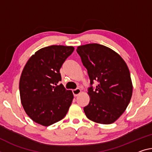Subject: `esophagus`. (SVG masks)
Segmentation results:
<instances>
[{"label": "esophagus", "instance_id": "obj_1", "mask_svg": "<svg viewBox=\"0 0 152 152\" xmlns=\"http://www.w3.org/2000/svg\"><path fill=\"white\" fill-rule=\"evenodd\" d=\"M72 92H73L74 97H77V96H78L79 94L81 93V90L80 88H76V89H74V90H73Z\"/></svg>", "mask_w": 152, "mask_h": 152}]
</instances>
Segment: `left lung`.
I'll use <instances>...</instances> for the list:
<instances>
[{"mask_svg":"<svg viewBox=\"0 0 152 152\" xmlns=\"http://www.w3.org/2000/svg\"><path fill=\"white\" fill-rule=\"evenodd\" d=\"M76 51L87 69L93 91L88 88L90 102L84 107L89 120L109 124L119 118L129 104L132 94L131 74L126 62L110 48L93 43L78 46Z\"/></svg>","mask_w":152,"mask_h":152,"instance_id":"8db88e82","label":"left lung"}]
</instances>
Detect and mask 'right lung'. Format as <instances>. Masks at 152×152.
<instances>
[{"label":"right lung","mask_w":152,"mask_h":152,"mask_svg":"<svg viewBox=\"0 0 152 152\" xmlns=\"http://www.w3.org/2000/svg\"><path fill=\"white\" fill-rule=\"evenodd\" d=\"M74 50L72 46L42 48L24 66L20 80L21 102L34 122L49 126L63 119L68 112L73 93L62 84H57L61 80L59 69Z\"/></svg>","instance_id":"1"}]
</instances>
